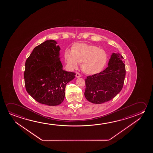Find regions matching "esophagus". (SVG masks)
Masks as SVG:
<instances>
[{
  "label": "esophagus",
  "mask_w": 153,
  "mask_h": 153,
  "mask_svg": "<svg viewBox=\"0 0 153 153\" xmlns=\"http://www.w3.org/2000/svg\"><path fill=\"white\" fill-rule=\"evenodd\" d=\"M76 77H81V75L80 74V73H76Z\"/></svg>",
  "instance_id": "esophagus-1"
}]
</instances>
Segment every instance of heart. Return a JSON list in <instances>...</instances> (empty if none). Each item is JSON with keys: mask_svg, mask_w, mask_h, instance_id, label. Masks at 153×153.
Here are the masks:
<instances>
[{"mask_svg": "<svg viewBox=\"0 0 153 153\" xmlns=\"http://www.w3.org/2000/svg\"><path fill=\"white\" fill-rule=\"evenodd\" d=\"M64 57L71 69L77 68L78 63H82V71L88 75L100 73L105 67L108 59L105 50L82 43L73 45L71 51L67 50L65 51Z\"/></svg>", "mask_w": 153, "mask_h": 153, "instance_id": "b5f03b06", "label": "heart"}]
</instances>
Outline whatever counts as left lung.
<instances>
[{"label": "left lung", "mask_w": 153, "mask_h": 153, "mask_svg": "<svg viewBox=\"0 0 153 153\" xmlns=\"http://www.w3.org/2000/svg\"><path fill=\"white\" fill-rule=\"evenodd\" d=\"M123 57L113 53L108 66L100 73L87 76L85 79L86 99L93 103L109 101L117 95L125 82L126 68Z\"/></svg>", "instance_id": "8db88e82"}]
</instances>
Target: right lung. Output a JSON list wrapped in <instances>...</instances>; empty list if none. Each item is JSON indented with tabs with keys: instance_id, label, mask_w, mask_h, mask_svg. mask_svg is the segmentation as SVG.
Listing matches in <instances>:
<instances>
[{
	"instance_id": "obj_1",
	"label": "right lung",
	"mask_w": 153,
	"mask_h": 153,
	"mask_svg": "<svg viewBox=\"0 0 153 153\" xmlns=\"http://www.w3.org/2000/svg\"><path fill=\"white\" fill-rule=\"evenodd\" d=\"M56 44L47 40L36 47L26 59L24 73L27 92L39 103L49 106L63 102L66 84L76 75L62 69Z\"/></svg>"
}]
</instances>
